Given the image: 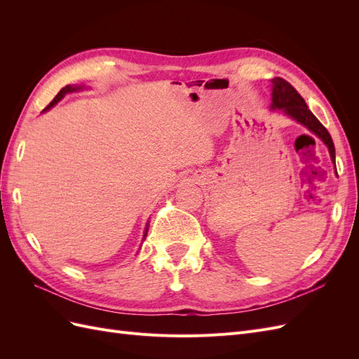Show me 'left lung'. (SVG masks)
<instances>
[{
	"mask_svg": "<svg viewBox=\"0 0 359 359\" xmlns=\"http://www.w3.org/2000/svg\"><path fill=\"white\" fill-rule=\"evenodd\" d=\"M273 109H283L289 116L297 119L298 123L306 126L310 132L319 136L327 144L332 161L335 163V149L332 137L328 130L323 127L319 119L311 114L306 100L302 99L299 93L283 78H274L273 81Z\"/></svg>",
	"mask_w": 359,
	"mask_h": 359,
	"instance_id": "1",
	"label": "left lung"
}]
</instances>
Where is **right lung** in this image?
<instances>
[{
  "mask_svg": "<svg viewBox=\"0 0 359 359\" xmlns=\"http://www.w3.org/2000/svg\"><path fill=\"white\" fill-rule=\"evenodd\" d=\"M81 88V86H70V85H67V86H64V88L55 95V99H53L49 104H48V107H46V109H49V107H52L53 104H55V103H58L61 99H62V97L64 95H66L67 93H73V91H76V90H79ZM147 231L148 229H145V235H144V240H145V236H147Z\"/></svg>",
  "mask_w": 359,
  "mask_h": 359,
  "instance_id": "obj_1",
  "label": "right lung"
}]
</instances>
